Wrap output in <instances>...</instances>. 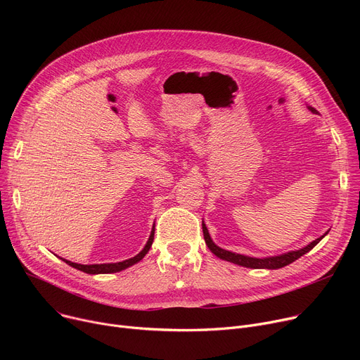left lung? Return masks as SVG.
<instances>
[{"label":"left lung","mask_w":360,"mask_h":360,"mask_svg":"<svg viewBox=\"0 0 360 360\" xmlns=\"http://www.w3.org/2000/svg\"><path fill=\"white\" fill-rule=\"evenodd\" d=\"M311 112L314 113H318L316 109L308 106ZM202 233H204V240L207 243V247H209V250L219 258L224 259V261H229V262H233V264H238V266H242V267H248V269H269V270H276V269H281L285 266H289V264H292L293 261H296L297 258H300L302 255H305L307 252H309L315 245L323 239L328 232H326L323 236L312 240L309 245H307V247L300 248V250H296V251H290V252H286V254H281V255H276V257H266V258H255V257H248V255H242V254H236V252H231V251H226L220 247H217V245L210 238V233H209V229H207V226L202 220Z\"/></svg>","instance_id":"obj_1"}]
</instances>
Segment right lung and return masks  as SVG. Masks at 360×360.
<instances>
[{
	"label": "right lung",
	"mask_w": 360,
	"mask_h": 360,
	"mask_svg": "<svg viewBox=\"0 0 360 360\" xmlns=\"http://www.w3.org/2000/svg\"><path fill=\"white\" fill-rule=\"evenodd\" d=\"M153 239H155V224H153V229H151V233L148 236V240L146 243V247L141 250V252H139L136 257L132 258H128L125 261H121V262H109V264H77V262H71L68 259H64L61 258L64 262H67L68 266L77 269L83 273H87V274H110V273H118V271H122L131 266H134V264H137L139 261H141L144 258V255L148 252V250L151 248V243H153Z\"/></svg>",
	"instance_id": "1"
}]
</instances>
